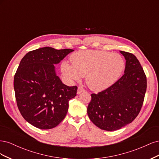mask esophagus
I'll return each instance as SVG.
<instances>
[{"instance_id":"34e87169","label":"esophagus","mask_w":159,"mask_h":159,"mask_svg":"<svg viewBox=\"0 0 159 159\" xmlns=\"http://www.w3.org/2000/svg\"><path fill=\"white\" fill-rule=\"evenodd\" d=\"M85 90L84 89H83L82 88H81V87H79V88H78V91H77V93H78V94H80V93H81L85 92Z\"/></svg>"}]
</instances>
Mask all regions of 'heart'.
Segmentation results:
<instances>
[{
  "label": "heart",
  "mask_w": 159,
  "mask_h": 159,
  "mask_svg": "<svg viewBox=\"0 0 159 159\" xmlns=\"http://www.w3.org/2000/svg\"><path fill=\"white\" fill-rule=\"evenodd\" d=\"M72 65L67 61L61 64L62 73L70 80L80 81L85 76L88 85L100 91L114 84L121 75L125 60L117 53L102 50H81L70 57Z\"/></svg>",
  "instance_id": "heart-1"
}]
</instances>
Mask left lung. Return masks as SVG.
Segmentation results:
<instances>
[{
  "instance_id": "1",
  "label": "left lung",
  "mask_w": 159,
  "mask_h": 159,
  "mask_svg": "<svg viewBox=\"0 0 159 159\" xmlns=\"http://www.w3.org/2000/svg\"><path fill=\"white\" fill-rule=\"evenodd\" d=\"M126 60L124 75L107 89L91 95L88 115L101 129L116 131L131 123L140 112L147 78L136 56L119 51Z\"/></svg>"
}]
</instances>
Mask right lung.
<instances>
[{"instance_id":"obj_1","label":"right lung","mask_w":159,"mask_h":159,"mask_svg":"<svg viewBox=\"0 0 159 159\" xmlns=\"http://www.w3.org/2000/svg\"><path fill=\"white\" fill-rule=\"evenodd\" d=\"M71 49L44 47L23 57L14 75V89L19 111L27 122L40 129L56 127L68 112L78 88L62 83L54 65Z\"/></svg>"}]
</instances>
